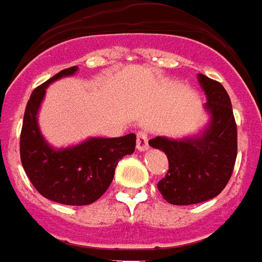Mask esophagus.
<instances>
[{
    "instance_id": "34e87169",
    "label": "esophagus",
    "mask_w": 262,
    "mask_h": 262,
    "mask_svg": "<svg viewBox=\"0 0 262 262\" xmlns=\"http://www.w3.org/2000/svg\"><path fill=\"white\" fill-rule=\"evenodd\" d=\"M148 148H149V145H148V134L145 133V131H139L137 134V149L144 152Z\"/></svg>"
}]
</instances>
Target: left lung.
Here are the masks:
<instances>
[{
	"label": "left lung",
	"mask_w": 262,
	"mask_h": 262,
	"mask_svg": "<svg viewBox=\"0 0 262 262\" xmlns=\"http://www.w3.org/2000/svg\"><path fill=\"white\" fill-rule=\"evenodd\" d=\"M207 95L209 121L201 133L180 139L156 137L152 148L163 150L169 171L158 183L160 194L173 205H192L219 195L228 184L237 156V127L228 92L219 82L198 74Z\"/></svg>",
	"instance_id": "1"
}]
</instances>
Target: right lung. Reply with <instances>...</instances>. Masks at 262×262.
Returning a JSON list of instances; mask_svg holds the SVG:
<instances>
[{
    "label": "right lung",
    "mask_w": 262,
    "mask_h": 262,
    "mask_svg": "<svg viewBox=\"0 0 262 262\" xmlns=\"http://www.w3.org/2000/svg\"><path fill=\"white\" fill-rule=\"evenodd\" d=\"M78 67L60 71L36 88L25 110L20 133V160L33 187L41 195L64 205H89L112 184L118 160L135 150V134L118 138L92 137L81 144L55 149L37 123L47 86L71 76Z\"/></svg>",
    "instance_id": "1"
}]
</instances>
